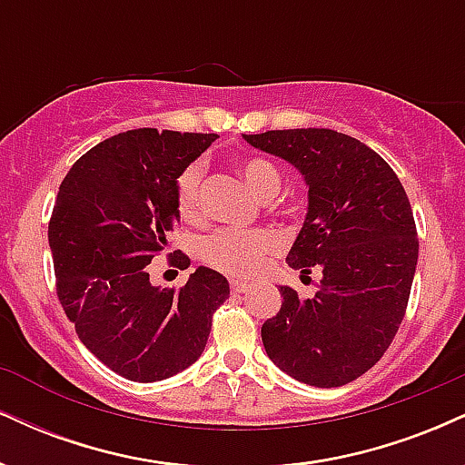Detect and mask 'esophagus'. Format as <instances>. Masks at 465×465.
I'll list each match as a JSON object with an SVG mask.
<instances>
[{"instance_id":"obj_1","label":"esophagus","mask_w":465,"mask_h":465,"mask_svg":"<svg viewBox=\"0 0 465 465\" xmlns=\"http://www.w3.org/2000/svg\"><path fill=\"white\" fill-rule=\"evenodd\" d=\"M232 291H233V292H249V291H251V284H249V282H238V280H233V282H232Z\"/></svg>"}]
</instances>
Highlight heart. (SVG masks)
Instances as JSON below:
<instances>
[{"label": "heart", "mask_w": 465, "mask_h": 465, "mask_svg": "<svg viewBox=\"0 0 465 465\" xmlns=\"http://www.w3.org/2000/svg\"><path fill=\"white\" fill-rule=\"evenodd\" d=\"M238 173L247 188L258 199H273L280 192L282 177L271 162L260 157L242 159ZM203 168L188 165L177 183V207L183 221L196 223L203 216L201 207ZM282 247V238L271 229H223L203 240L201 258L214 269L233 277H253L264 269L266 260Z\"/></svg>", "instance_id": "heart-1"}]
</instances>
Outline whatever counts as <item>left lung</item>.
Masks as SVG:
<instances>
[{"label": "left lung", "mask_w": 465, "mask_h": 465, "mask_svg": "<svg viewBox=\"0 0 465 465\" xmlns=\"http://www.w3.org/2000/svg\"><path fill=\"white\" fill-rule=\"evenodd\" d=\"M242 137L300 170L308 212L286 262L322 271L306 300L280 288V312L262 325L266 354L306 385H348L381 361L407 311L420 249L407 192L381 154L343 133Z\"/></svg>", "instance_id": "8db88e82"}]
</instances>
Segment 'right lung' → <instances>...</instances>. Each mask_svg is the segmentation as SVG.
<instances>
[{
	"mask_svg": "<svg viewBox=\"0 0 465 465\" xmlns=\"http://www.w3.org/2000/svg\"><path fill=\"white\" fill-rule=\"evenodd\" d=\"M214 133L135 129L84 153L63 179L47 238L56 292L78 339L135 382L183 371L203 354L229 282L199 266L183 288L151 284L146 266L177 227L181 173ZM188 266V255L173 258Z\"/></svg>",
	"mask_w": 465,
	"mask_h": 465,
	"instance_id": "right-lung-1",
	"label": "right lung"
}]
</instances>
